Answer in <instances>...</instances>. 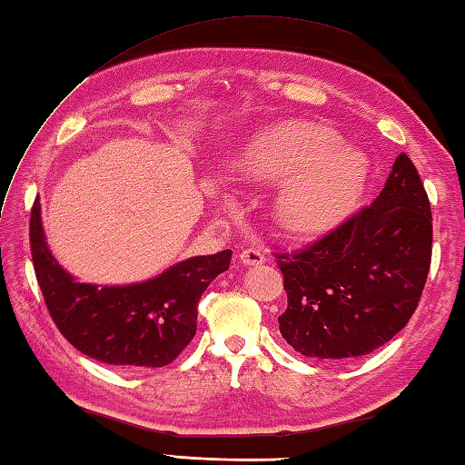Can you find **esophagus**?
<instances>
[{
    "instance_id": "esophagus-1",
    "label": "esophagus",
    "mask_w": 465,
    "mask_h": 465,
    "mask_svg": "<svg viewBox=\"0 0 465 465\" xmlns=\"http://www.w3.org/2000/svg\"><path fill=\"white\" fill-rule=\"evenodd\" d=\"M240 262L243 265H252V268H253V265H262L265 262V255L260 250L250 248V250H243L240 253Z\"/></svg>"
}]
</instances>
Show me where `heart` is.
<instances>
[{"label":"heart","mask_w":465,"mask_h":465,"mask_svg":"<svg viewBox=\"0 0 465 465\" xmlns=\"http://www.w3.org/2000/svg\"><path fill=\"white\" fill-rule=\"evenodd\" d=\"M245 185H280L275 220L292 235L333 230L358 207L370 162L363 152L341 143L331 127L315 122H283L252 135L232 162Z\"/></svg>","instance_id":"heart-1"}]
</instances>
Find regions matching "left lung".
Here are the masks:
<instances>
[{
	"label": "left lung",
	"instance_id": "8db88e82",
	"mask_svg": "<svg viewBox=\"0 0 465 465\" xmlns=\"http://www.w3.org/2000/svg\"><path fill=\"white\" fill-rule=\"evenodd\" d=\"M278 262L280 331L295 351L340 361L390 341L416 312L431 262L430 200L410 157L398 155L370 207Z\"/></svg>",
	"mask_w": 465,
	"mask_h": 465
}]
</instances>
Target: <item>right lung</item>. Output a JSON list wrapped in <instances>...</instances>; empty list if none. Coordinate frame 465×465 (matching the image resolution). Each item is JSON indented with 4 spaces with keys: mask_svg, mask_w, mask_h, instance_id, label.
<instances>
[{
    "mask_svg": "<svg viewBox=\"0 0 465 465\" xmlns=\"http://www.w3.org/2000/svg\"><path fill=\"white\" fill-rule=\"evenodd\" d=\"M29 238L35 278L57 330L87 358L122 368L172 363L195 335L202 293L232 262V250H223L177 262L145 282L84 283L49 250L39 200Z\"/></svg>",
    "mask_w": 465,
    "mask_h": 465,
    "instance_id": "obj_1",
    "label": "right lung"
}]
</instances>
